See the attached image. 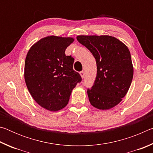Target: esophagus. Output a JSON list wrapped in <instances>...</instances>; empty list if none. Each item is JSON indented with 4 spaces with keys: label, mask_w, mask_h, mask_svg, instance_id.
Wrapping results in <instances>:
<instances>
[{
    "label": "esophagus",
    "mask_w": 153,
    "mask_h": 153,
    "mask_svg": "<svg viewBox=\"0 0 153 153\" xmlns=\"http://www.w3.org/2000/svg\"><path fill=\"white\" fill-rule=\"evenodd\" d=\"M79 74H80V76H82V78H84V76H85V73H84V71H80V72H79Z\"/></svg>",
    "instance_id": "obj_1"
}]
</instances>
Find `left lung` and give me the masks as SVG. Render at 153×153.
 I'll list each match as a JSON object with an SVG mask.
<instances>
[{"mask_svg":"<svg viewBox=\"0 0 153 153\" xmlns=\"http://www.w3.org/2000/svg\"><path fill=\"white\" fill-rule=\"evenodd\" d=\"M77 40L91 52L97 62V77L91 88L87 90L90 104L102 110L115 107L125 97L132 81L129 49L109 36H78Z\"/></svg>","mask_w":153,"mask_h":153,"instance_id":"obj_1","label":"left lung"}]
</instances>
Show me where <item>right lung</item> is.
<instances>
[{"label": "right lung", "mask_w": 153, "mask_h": 153, "mask_svg": "<svg viewBox=\"0 0 153 153\" xmlns=\"http://www.w3.org/2000/svg\"><path fill=\"white\" fill-rule=\"evenodd\" d=\"M72 38L51 36L34 44L27 54L24 77L35 101L49 111H59L68 103L72 90L82 77L74 70V59L65 50Z\"/></svg>", "instance_id": "add662e5"}]
</instances>
